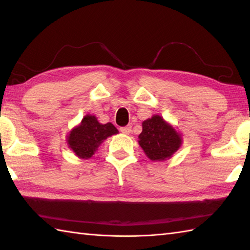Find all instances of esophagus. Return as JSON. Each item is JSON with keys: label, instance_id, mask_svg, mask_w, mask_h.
Here are the masks:
<instances>
[{"label": "esophagus", "instance_id": "obj_1", "mask_svg": "<svg viewBox=\"0 0 250 250\" xmlns=\"http://www.w3.org/2000/svg\"><path fill=\"white\" fill-rule=\"evenodd\" d=\"M121 133L124 134H129L131 133V126L130 125H126V126H121V128L119 129Z\"/></svg>", "mask_w": 250, "mask_h": 250}]
</instances>
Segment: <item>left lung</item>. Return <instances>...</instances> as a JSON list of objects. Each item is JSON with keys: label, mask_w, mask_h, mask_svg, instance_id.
<instances>
[{"label": "left lung", "mask_w": 250, "mask_h": 250, "mask_svg": "<svg viewBox=\"0 0 250 250\" xmlns=\"http://www.w3.org/2000/svg\"><path fill=\"white\" fill-rule=\"evenodd\" d=\"M142 126L139 144L151 161L171 159L183 144L182 134L161 116L153 115L143 121Z\"/></svg>", "instance_id": "obj_1"}]
</instances>
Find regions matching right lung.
Wrapping results in <instances>:
<instances>
[{
	"label": "right lung",
	"instance_id": "1",
	"mask_svg": "<svg viewBox=\"0 0 250 250\" xmlns=\"http://www.w3.org/2000/svg\"><path fill=\"white\" fill-rule=\"evenodd\" d=\"M117 133L118 130L113 124L102 125L97 117L88 114L66 135V143L76 157L90 159L107 137Z\"/></svg>",
	"mask_w": 250,
	"mask_h": 250
}]
</instances>
